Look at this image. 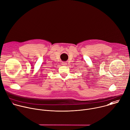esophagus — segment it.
Instances as JSON below:
<instances>
[{
	"mask_svg": "<svg viewBox=\"0 0 130 130\" xmlns=\"http://www.w3.org/2000/svg\"><path fill=\"white\" fill-rule=\"evenodd\" d=\"M62 64H63V65H66L67 63H66V62H62Z\"/></svg>",
	"mask_w": 130,
	"mask_h": 130,
	"instance_id": "34e87169",
	"label": "esophagus"
}]
</instances>
